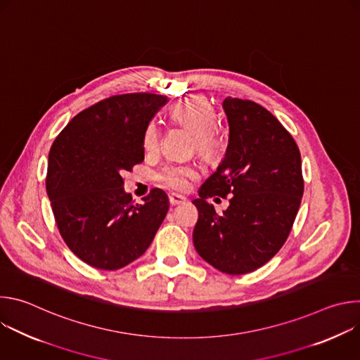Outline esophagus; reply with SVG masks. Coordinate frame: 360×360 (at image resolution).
Listing matches in <instances>:
<instances>
[{
    "label": "esophagus",
    "mask_w": 360,
    "mask_h": 360,
    "mask_svg": "<svg viewBox=\"0 0 360 360\" xmlns=\"http://www.w3.org/2000/svg\"><path fill=\"white\" fill-rule=\"evenodd\" d=\"M185 200L186 199L182 195H178V193H171L169 195V203L172 205V207H175V205H179V203H184Z\"/></svg>",
    "instance_id": "1"
}]
</instances>
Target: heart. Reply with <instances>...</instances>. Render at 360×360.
Here are the masks:
<instances>
[{"instance_id": "b5f03b06", "label": "heart", "mask_w": 360, "mask_h": 360, "mask_svg": "<svg viewBox=\"0 0 360 360\" xmlns=\"http://www.w3.org/2000/svg\"><path fill=\"white\" fill-rule=\"evenodd\" d=\"M172 117L188 127L195 134V146L196 150L205 158H215L221 148L222 138L215 129L217 115L207 99L200 96H189L179 101L172 108ZM161 129L155 120L149 121L142 134L143 149L149 153L155 152L160 146ZM199 176V169L193 164H168L158 174L157 179L161 185L184 191L189 186L191 181Z\"/></svg>"}]
</instances>
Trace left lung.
I'll use <instances>...</instances> for the list:
<instances>
[{
	"mask_svg": "<svg viewBox=\"0 0 360 360\" xmlns=\"http://www.w3.org/2000/svg\"><path fill=\"white\" fill-rule=\"evenodd\" d=\"M229 142L224 161L203 182L193 228L202 259L228 275H243L271 261L289 236L303 195L299 148L283 125L249 99L228 96ZM231 195L218 216L206 199Z\"/></svg>",
	"mask_w": 360,
	"mask_h": 360,
	"instance_id": "1",
	"label": "left lung"
}]
</instances>
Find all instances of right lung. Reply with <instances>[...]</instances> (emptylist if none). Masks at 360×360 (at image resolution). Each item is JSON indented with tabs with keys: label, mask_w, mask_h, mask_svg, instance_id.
<instances>
[{
	"label": "right lung",
	"mask_w": 360,
	"mask_h": 360,
	"mask_svg": "<svg viewBox=\"0 0 360 360\" xmlns=\"http://www.w3.org/2000/svg\"><path fill=\"white\" fill-rule=\"evenodd\" d=\"M165 104L167 96L148 92L102 99L75 115L51 146V208L64 242L89 266L115 271L134 262L167 217L162 189L135 203L122 179L143 161V128Z\"/></svg>",
	"instance_id": "add662e5"
}]
</instances>
